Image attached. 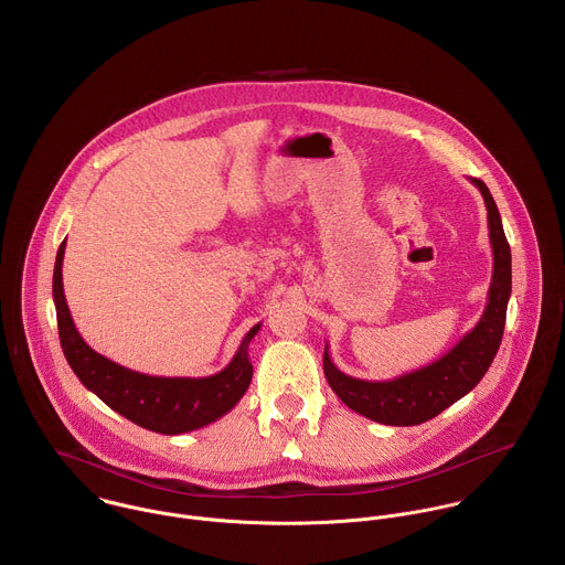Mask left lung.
Segmentation results:
<instances>
[{
    "instance_id": "8db88e82",
    "label": "left lung",
    "mask_w": 565,
    "mask_h": 565,
    "mask_svg": "<svg viewBox=\"0 0 565 565\" xmlns=\"http://www.w3.org/2000/svg\"><path fill=\"white\" fill-rule=\"evenodd\" d=\"M479 186L487 206L489 242L493 252V271L483 316L444 356L394 381H361L343 374L323 348V374L330 390L363 417L387 426H415L433 419L450 404L470 394L489 370L507 320L511 298V249L502 231L498 206L483 180L470 178Z\"/></svg>"
}]
</instances>
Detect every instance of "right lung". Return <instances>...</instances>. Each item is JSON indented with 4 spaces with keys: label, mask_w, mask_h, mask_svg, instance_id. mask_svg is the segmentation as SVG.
I'll return each instance as SVG.
<instances>
[{
    "label": "right lung",
    "mask_w": 565,
    "mask_h": 565,
    "mask_svg": "<svg viewBox=\"0 0 565 565\" xmlns=\"http://www.w3.org/2000/svg\"><path fill=\"white\" fill-rule=\"evenodd\" d=\"M65 243H61L56 254L52 296L56 305L61 348L74 374L88 392H93L102 403L108 404L126 419L161 435H182L198 430L235 408L252 381L247 348L254 334L260 330V323L247 330L233 361L213 376H150L128 370L95 352L82 339L72 320L63 289Z\"/></svg>",
    "instance_id": "right-lung-1"
}]
</instances>
